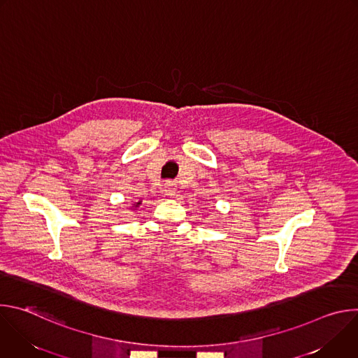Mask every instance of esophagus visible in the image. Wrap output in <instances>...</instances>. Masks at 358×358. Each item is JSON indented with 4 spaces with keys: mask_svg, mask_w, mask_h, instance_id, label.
Returning a JSON list of instances; mask_svg holds the SVG:
<instances>
[{
    "mask_svg": "<svg viewBox=\"0 0 358 358\" xmlns=\"http://www.w3.org/2000/svg\"><path fill=\"white\" fill-rule=\"evenodd\" d=\"M163 192H164L166 196L173 198V196H176V194H177V188H176V185H174L173 182H166V184H164V188H163Z\"/></svg>",
    "mask_w": 358,
    "mask_h": 358,
    "instance_id": "esophagus-1",
    "label": "esophagus"
}]
</instances>
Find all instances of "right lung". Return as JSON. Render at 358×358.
<instances>
[{
    "label": "right lung",
    "instance_id": "add662e5",
    "mask_svg": "<svg viewBox=\"0 0 358 358\" xmlns=\"http://www.w3.org/2000/svg\"><path fill=\"white\" fill-rule=\"evenodd\" d=\"M140 203H141V201H138V202H134V203H131V206L129 207V210H136L137 207H140Z\"/></svg>",
    "mask_w": 358,
    "mask_h": 358
}]
</instances>
